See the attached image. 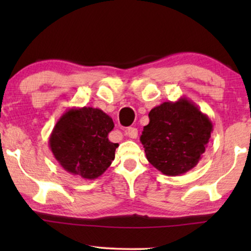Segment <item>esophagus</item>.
<instances>
[{"instance_id": "esophagus-1", "label": "esophagus", "mask_w": 251, "mask_h": 251, "mask_svg": "<svg viewBox=\"0 0 251 251\" xmlns=\"http://www.w3.org/2000/svg\"><path fill=\"white\" fill-rule=\"evenodd\" d=\"M126 135L129 136L130 138H137V136H138V129L135 128V126H129L126 130Z\"/></svg>"}]
</instances>
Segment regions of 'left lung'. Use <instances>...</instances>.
Segmentation results:
<instances>
[{
	"instance_id": "left-lung-1",
	"label": "left lung",
	"mask_w": 251,
	"mask_h": 251,
	"mask_svg": "<svg viewBox=\"0 0 251 251\" xmlns=\"http://www.w3.org/2000/svg\"><path fill=\"white\" fill-rule=\"evenodd\" d=\"M142 144L154 168L167 176H180L202 159L212 132V122L193 101L180 97L151 109Z\"/></svg>"
}]
</instances>
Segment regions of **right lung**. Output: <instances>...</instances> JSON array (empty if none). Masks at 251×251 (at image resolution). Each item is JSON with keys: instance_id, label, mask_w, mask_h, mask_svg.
Segmentation results:
<instances>
[{"instance_id": "1", "label": "right lung", "mask_w": 251, "mask_h": 251, "mask_svg": "<svg viewBox=\"0 0 251 251\" xmlns=\"http://www.w3.org/2000/svg\"><path fill=\"white\" fill-rule=\"evenodd\" d=\"M112 118L99 108L73 107L64 113L49 137L58 163L74 176L96 179L107 170L119 144L108 139Z\"/></svg>"}]
</instances>
